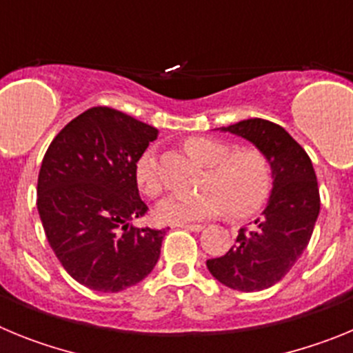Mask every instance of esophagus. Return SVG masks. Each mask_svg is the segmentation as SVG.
Masks as SVG:
<instances>
[{"mask_svg":"<svg viewBox=\"0 0 353 353\" xmlns=\"http://www.w3.org/2000/svg\"><path fill=\"white\" fill-rule=\"evenodd\" d=\"M176 228H182V230H189V232H201L203 230V224H176Z\"/></svg>","mask_w":353,"mask_h":353,"instance_id":"1","label":"esophagus"}]
</instances>
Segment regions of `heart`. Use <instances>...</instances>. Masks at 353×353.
<instances>
[{
  "mask_svg": "<svg viewBox=\"0 0 353 353\" xmlns=\"http://www.w3.org/2000/svg\"><path fill=\"white\" fill-rule=\"evenodd\" d=\"M187 152L208 166L205 187L198 194L168 196L155 208L161 223L187 224L214 217L224 207L235 219L256 214L269 198L272 173L270 164L260 150L239 148L214 138H191L185 143ZM134 176L139 189L148 196L162 192V180L155 150H145L134 166Z\"/></svg>",
  "mask_w": 353,
  "mask_h": 353,
  "instance_id": "obj_1",
  "label": "heart"
}]
</instances>
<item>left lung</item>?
<instances>
[{"label":"left lung","mask_w":353,"mask_h":353,"mask_svg":"<svg viewBox=\"0 0 353 353\" xmlns=\"http://www.w3.org/2000/svg\"><path fill=\"white\" fill-rule=\"evenodd\" d=\"M219 130L244 138L267 157L272 191L254 226L242 228L235 245L207 267L228 288L260 292L281 281L310 244L320 214L316 174L304 148L277 123L249 118Z\"/></svg>","instance_id":"left-lung-1"}]
</instances>
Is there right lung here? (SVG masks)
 I'll use <instances>...</instances> for the list:
<instances>
[{"label":"right lung","mask_w":353,"mask_h":353,"mask_svg":"<svg viewBox=\"0 0 353 353\" xmlns=\"http://www.w3.org/2000/svg\"><path fill=\"white\" fill-rule=\"evenodd\" d=\"M157 129L109 108L67 123L43 155L37 208L63 269L97 292L143 281L161 256L166 230L134 226L148 210L134 166Z\"/></svg>","instance_id":"add662e5"}]
</instances>
